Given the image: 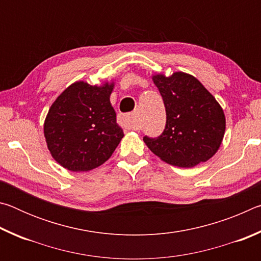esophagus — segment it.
Segmentation results:
<instances>
[{
    "instance_id": "esophagus-1",
    "label": "esophagus",
    "mask_w": 261,
    "mask_h": 261,
    "mask_svg": "<svg viewBox=\"0 0 261 261\" xmlns=\"http://www.w3.org/2000/svg\"><path fill=\"white\" fill-rule=\"evenodd\" d=\"M120 124L125 127V129H138V125L136 124L134 118H132V115H121L120 116Z\"/></svg>"
}]
</instances>
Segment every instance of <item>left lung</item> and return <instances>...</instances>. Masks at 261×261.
Here are the masks:
<instances>
[{
	"label": "left lung",
	"mask_w": 261,
	"mask_h": 261,
	"mask_svg": "<svg viewBox=\"0 0 261 261\" xmlns=\"http://www.w3.org/2000/svg\"><path fill=\"white\" fill-rule=\"evenodd\" d=\"M152 79L163 99L167 122L158 138L144 137L147 147L169 165L192 168L218 152L226 131L220 103L192 74L182 71Z\"/></svg>",
	"instance_id": "8db88e82"
}]
</instances>
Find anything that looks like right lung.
<instances>
[{
	"mask_svg": "<svg viewBox=\"0 0 261 261\" xmlns=\"http://www.w3.org/2000/svg\"><path fill=\"white\" fill-rule=\"evenodd\" d=\"M114 82H76L50 106L43 123L47 147L70 171H88L112 156L124 137L110 103Z\"/></svg>",
	"mask_w": 261,
	"mask_h": 261,
	"instance_id": "obj_1",
	"label": "right lung"
}]
</instances>
